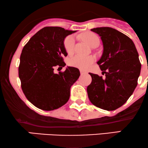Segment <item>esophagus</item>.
<instances>
[{
    "instance_id": "34e87169",
    "label": "esophagus",
    "mask_w": 148,
    "mask_h": 148,
    "mask_svg": "<svg viewBox=\"0 0 148 148\" xmlns=\"http://www.w3.org/2000/svg\"><path fill=\"white\" fill-rule=\"evenodd\" d=\"M80 73H81V75H83V74H85V73H87V72H86V71H83V70H80Z\"/></svg>"
}]
</instances>
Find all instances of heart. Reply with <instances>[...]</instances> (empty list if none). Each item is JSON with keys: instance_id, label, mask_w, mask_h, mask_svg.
<instances>
[{"instance_id": "obj_1", "label": "heart", "mask_w": 148, "mask_h": 148, "mask_svg": "<svg viewBox=\"0 0 148 148\" xmlns=\"http://www.w3.org/2000/svg\"><path fill=\"white\" fill-rule=\"evenodd\" d=\"M83 39L91 47L97 41H99V38L93 34H86L83 36ZM75 38L73 36H67L64 40V47L68 54L73 52ZM95 61V58L92 56L75 55L71 57L69 60V64L74 67L80 69H87Z\"/></svg>"}]
</instances>
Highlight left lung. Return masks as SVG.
<instances>
[{"mask_svg": "<svg viewBox=\"0 0 148 148\" xmlns=\"http://www.w3.org/2000/svg\"><path fill=\"white\" fill-rule=\"evenodd\" d=\"M101 37L103 46L97 64L105 74L89 73L92 82L87 94L93 105L106 110H114L124 105L138 84L141 64L138 53L132 39L110 27L91 29Z\"/></svg>", "mask_w": 148, "mask_h": 148, "instance_id": "1", "label": "left lung"}]
</instances>
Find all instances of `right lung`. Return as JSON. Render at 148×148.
<instances>
[{"instance_id":"1","label":"right lung","mask_w":148,"mask_h":148,"mask_svg":"<svg viewBox=\"0 0 148 148\" xmlns=\"http://www.w3.org/2000/svg\"><path fill=\"white\" fill-rule=\"evenodd\" d=\"M75 32L58 26L44 27L23 48L19 66L21 89L28 100L41 110H54L66 104L71 86L80 75L79 69L71 66L64 72H54L56 66H66L64 40Z\"/></svg>"}]
</instances>
